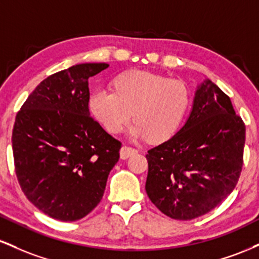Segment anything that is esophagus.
I'll use <instances>...</instances> for the list:
<instances>
[{"mask_svg": "<svg viewBox=\"0 0 259 259\" xmlns=\"http://www.w3.org/2000/svg\"><path fill=\"white\" fill-rule=\"evenodd\" d=\"M138 152V150L134 147H130V146H123L120 148V157L123 159H126L129 158L130 156H133V154H135Z\"/></svg>", "mask_w": 259, "mask_h": 259, "instance_id": "obj_1", "label": "esophagus"}]
</instances>
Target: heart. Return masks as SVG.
Wrapping results in <instances>:
<instances>
[{
  "label": "heart",
  "mask_w": 259,
  "mask_h": 259,
  "mask_svg": "<svg viewBox=\"0 0 259 259\" xmlns=\"http://www.w3.org/2000/svg\"><path fill=\"white\" fill-rule=\"evenodd\" d=\"M189 103V90L180 80L133 70L114 80V92L102 89L92 92L90 109L112 134L123 132L134 113L136 124L132 136L160 142L177 133Z\"/></svg>",
  "instance_id": "b5f03b06"
}]
</instances>
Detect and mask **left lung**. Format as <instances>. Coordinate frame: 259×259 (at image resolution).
I'll use <instances>...</instances> for the list:
<instances>
[{
  "label": "left lung",
  "mask_w": 259,
  "mask_h": 259,
  "mask_svg": "<svg viewBox=\"0 0 259 259\" xmlns=\"http://www.w3.org/2000/svg\"><path fill=\"white\" fill-rule=\"evenodd\" d=\"M246 126L230 97L206 80L185 125L146 154V192L171 219L191 221L233 192L243 164Z\"/></svg>",
  "instance_id": "left-lung-1"
}]
</instances>
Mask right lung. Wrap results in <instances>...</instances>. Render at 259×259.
<instances>
[{
  "instance_id": "obj_1",
  "label": "right lung",
  "mask_w": 259,
  "mask_h": 259,
  "mask_svg": "<svg viewBox=\"0 0 259 259\" xmlns=\"http://www.w3.org/2000/svg\"><path fill=\"white\" fill-rule=\"evenodd\" d=\"M107 63H82L38 84L12 133L18 183L29 201L62 222L84 218L105 194L121 142L89 112V78Z\"/></svg>"
}]
</instances>
